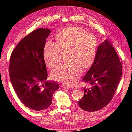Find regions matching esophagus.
Returning <instances> with one entry per match:
<instances>
[{"mask_svg": "<svg viewBox=\"0 0 132 132\" xmlns=\"http://www.w3.org/2000/svg\"><path fill=\"white\" fill-rule=\"evenodd\" d=\"M62 87H64V88H66V89H71V87H70V86H68L64 85H62Z\"/></svg>", "mask_w": 132, "mask_h": 132, "instance_id": "obj_1", "label": "esophagus"}]
</instances>
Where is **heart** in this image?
<instances>
[{"label":"heart","instance_id":"heart-1","mask_svg":"<svg viewBox=\"0 0 132 132\" xmlns=\"http://www.w3.org/2000/svg\"><path fill=\"white\" fill-rule=\"evenodd\" d=\"M57 41H47L45 47L46 61L54 67L63 57V51L70 50L69 61L62 62L52 72L53 78L67 86L74 85L84 70L93 65L96 54L97 42L82 28L68 27L57 35Z\"/></svg>","mask_w":132,"mask_h":132}]
</instances>
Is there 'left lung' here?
Listing matches in <instances>:
<instances>
[{
    "label": "left lung",
    "instance_id": "1",
    "mask_svg": "<svg viewBox=\"0 0 132 132\" xmlns=\"http://www.w3.org/2000/svg\"><path fill=\"white\" fill-rule=\"evenodd\" d=\"M122 63L111 43L106 40L97 47L93 65L84 77L89 84L79 100L80 109L87 112L102 109L112 98L122 76Z\"/></svg>",
    "mask_w": 132,
    "mask_h": 132
}]
</instances>
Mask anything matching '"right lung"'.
Instances as JSON below:
<instances>
[{
  "label": "right lung",
  "instance_id": "right-lung-1",
  "mask_svg": "<svg viewBox=\"0 0 132 132\" xmlns=\"http://www.w3.org/2000/svg\"><path fill=\"white\" fill-rule=\"evenodd\" d=\"M49 29L41 28L23 37L12 52L9 72L12 86L19 98L35 111L44 110L52 102L57 81H47L43 52Z\"/></svg>",
  "mask_w": 132,
  "mask_h": 132
}]
</instances>
